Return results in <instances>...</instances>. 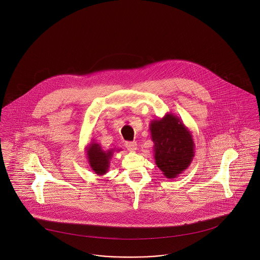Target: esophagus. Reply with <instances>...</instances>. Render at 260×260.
<instances>
[{"label":"esophagus","mask_w":260,"mask_h":260,"mask_svg":"<svg viewBox=\"0 0 260 260\" xmlns=\"http://www.w3.org/2000/svg\"><path fill=\"white\" fill-rule=\"evenodd\" d=\"M125 147L131 152H135L137 149V144L135 141L134 142H125Z\"/></svg>","instance_id":"obj_1"}]
</instances>
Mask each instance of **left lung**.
Returning <instances> with one entry per match:
<instances>
[{
  "instance_id": "1",
  "label": "left lung",
  "mask_w": 260,
  "mask_h": 260,
  "mask_svg": "<svg viewBox=\"0 0 260 260\" xmlns=\"http://www.w3.org/2000/svg\"><path fill=\"white\" fill-rule=\"evenodd\" d=\"M154 142V158L157 167L167 178H175L188 169L195 156L192 133L172 113L149 124Z\"/></svg>"
}]
</instances>
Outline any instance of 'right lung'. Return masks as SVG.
Listing matches in <instances>:
<instances>
[{"label": "right lung", "instance_id": "obj_1", "mask_svg": "<svg viewBox=\"0 0 260 260\" xmlns=\"http://www.w3.org/2000/svg\"><path fill=\"white\" fill-rule=\"evenodd\" d=\"M120 152L121 149H108L103 150L100 144L96 143L94 140H91L86 147L87 161L91 170L98 175H104L108 172L110 167V161L114 152Z\"/></svg>", "mask_w": 260, "mask_h": 260}]
</instances>
